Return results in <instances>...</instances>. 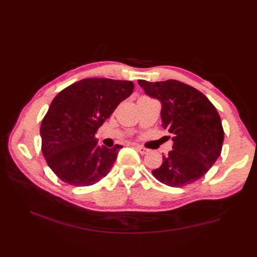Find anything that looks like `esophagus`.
Instances as JSON below:
<instances>
[{"mask_svg": "<svg viewBox=\"0 0 257 257\" xmlns=\"http://www.w3.org/2000/svg\"><path fill=\"white\" fill-rule=\"evenodd\" d=\"M135 149L137 150L138 152H140L141 155H146V154H148V152H149V150H148V149L143 148V147H140V146H136V147H135Z\"/></svg>", "mask_w": 257, "mask_h": 257, "instance_id": "34e87169", "label": "esophagus"}]
</instances>
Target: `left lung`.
I'll return each mask as SVG.
<instances>
[{"label": "left lung", "mask_w": 257, "mask_h": 257, "mask_svg": "<svg viewBox=\"0 0 257 257\" xmlns=\"http://www.w3.org/2000/svg\"><path fill=\"white\" fill-rule=\"evenodd\" d=\"M145 94L159 100L162 125L172 135V150L154 177L180 188L202 178L221 155L224 132L220 114L207 98L178 80H139Z\"/></svg>", "instance_id": "left-lung-1"}]
</instances>
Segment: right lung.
<instances>
[{"label":"right lung","instance_id":"obj_1","mask_svg":"<svg viewBox=\"0 0 257 257\" xmlns=\"http://www.w3.org/2000/svg\"><path fill=\"white\" fill-rule=\"evenodd\" d=\"M134 88L130 80L86 78L54 98L41 125L42 152L62 181L87 187L110 171L122 146H100L95 134Z\"/></svg>","mask_w":257,"mask_h":257}]
</instances>
